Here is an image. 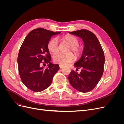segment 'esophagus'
<instances>
[{
	"label": "esophagus",
	"instance_id": "esophagus-1",
	"mask_svg": "<svg viewBox=\"0 0 124 124\" xmlns=\"http://www.w3.org/2000/svg\"><path fill=\"white\" fill-rule=\"evenodd\" d=\"M59 68L60 69H62V68H63V67L62 65H59Z\"/></svg>",
	"mask_w": 124,
	"mask_h": 124
}]
</instances>
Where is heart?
<instances>
[{"label": "heart", "mask_w": 124, "mask_h": 124, "mask_svg": "<svg viewBox=\"0 0 124 124\" xmlns=\"http://www.w3.org/2000/svg\"><path fill=\"white\" fill-rule=\"evenodd\" d=\"M62 40L68 43L70 47L68 52L72 51L77 57L82 53V48L78 46L79 40L77 37L72 35H65L62 38ZM47 50L54 54L57 53L59 50V41L57 38H53L48 41L47 43ZM75 59L74 55L70 52L68 53H59L54 57V61L60 65H66L72 62Z\"/></svg>", "instance_id": "heart-1"}]
</instances>
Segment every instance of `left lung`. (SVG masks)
I'll use <instances>...</instances> for the list:
<instances>
[{
	"mask_svg": "<svg viewBox=\"0 0 124 124\" xmlns=\"http://www.w3.org/2000/svg\"><path fill=\"white\" fill-rule=\"evenodd\" d=\"M69 33L80 37L84 47L81 58L74 63L78 73L72 70L68 77L70 83L77 91L87 93L94 88L102 76L104 66V52L94 33L86 29H81Z\"/></svg>",
	"mask_w": 124,
	"mask_h": 124,
	"instance_id": "8db88e82",
	"label": "left lung"
}]
</instances>
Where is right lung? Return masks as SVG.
Returning <instances> with one entry per match:
<instances>
[{
  "instance_id": "add662e5",
  "label": "right lung",
  "mask_w": 124,
  "mask_h": 124,
  "mask_svg": "<svg viewBox=\"0 0 124 124\" xmlns=\"http://www.w3.org/2000/svg\"><path fill=\"white\" fill-rule=\"evenodd\" d=\"M60 33L42 28L33 29L20 47L17 57L18 72L23 84L33 92H40L49 87L59 69L58 65L51 62L47 43L52 36ZM46 63L48 67L44 69L42 65Z\"/></svg>"
}]
</instances>
